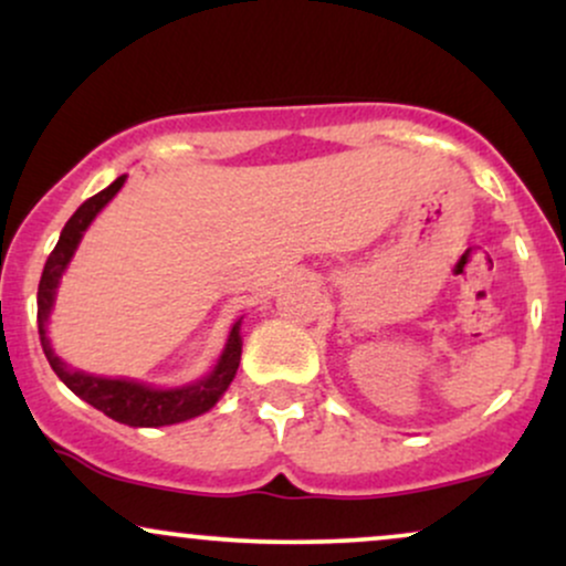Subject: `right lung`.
Wrapping results in <instances>:
<instances>
[{
  "label": "right lung",
  "instance_id": "right-lung-1",
  "mask_svg": "<svg viewBox=\"0 0 566 566\" xmlns=\"http://www.w3.org/2000/svg\"><path fill=\"white\" fill-rule=\"evenodd\" d=\"M127 175H119L112 186L103 188L101 193L90 197L74 216L69 218V223L63 226L61 239H57L55 250L50 252L48 263H44L42 279H39V292H36V324H39V340H42L44 356H48L50 367L55 369V375L74 391L80 399L101 409L103 415L116 420V423H125L133 428H157V426H172L184 423V420L205 415L207 409L218 405L220 396L226 394V388L231 386L233 375L239 369V359H242V319L233 322L229 340H226L223 354H220L216 369H212L207 378H201L191 386L180 388H151L143 386L135 380H122V378H95V375L80 373V369H71L66 361H61V356H55L53 346H50L48 337V319L50 311L55 303V290L61 282L63 271L74 258L76 247H80L84 231L93 223L97 212L116 197L122 186H125Z\"/></svg>",
  "mask_w": 566,
  "mask_h": 566
}]
</instances>
